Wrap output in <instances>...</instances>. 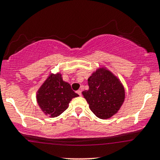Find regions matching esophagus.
I'll list each match as a JSON object with an SVG mask.
<instances>
[{"label": "esophagus", "instance_id": "esophagus-1", "mask_svg": "<svg viewBox=\"0 0 160 160\" xmlns=\"http://www.w3.org/2000/svg\"><path fill=\"white\" fill-rule=\"evenodd\" d=\"M76 92L78 93L79 95H81V91H80V90H78V91Z\"/></svg>", "mask_w": 160, "mask_h": 160}]
</instances>
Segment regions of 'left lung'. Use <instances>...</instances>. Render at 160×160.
Instances as JSON below:
<instances>
[{"label": "left lung", "instance_id": "obj_1", "mask_svg": "<svg viewBox=\"0 0 160 160\" xmlns=\"http://www.w3.org/2000/svg\"><path fill=\"white\" fill-rule=\"evenodd\" d=\"M89 89L82 92L89 107L98 118H111L125 100V89L120 79L107 68L101 67L88 79Z\"/></svg>", "mask_w": 160, "mask_h": 160}]
</instances>
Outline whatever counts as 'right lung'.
Returning <instances> with one entry per match:
<instances>
[{"label": "right lung", "instance_id": "add662e5", "mask_svg": "<svg viewBox=\"0 0 160 160\" xmlns=\"http://www.w3.org/2000/svg\"><path fill=\"white\" fill-rule=\"evenodd\" d=\"M79 96L62 74H49L37 92V102L41 111L49 117H56L68 108L72 98Z\"/></svg>", "mask_w": 160, "mask_h": 160}]
</instances>
